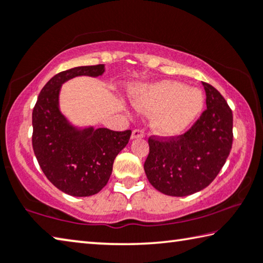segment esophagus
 <instances>
[{
	"label": "esophagus",
	"mask_w": 263,
	"mask_h": 263,
	"mask_svg": "<svg viewBox=\"0 0 263 263\" xmlns=\"http://www.w3.org/2000/svg\"><path fill=\"white\" fill-rule=\"evenodd\" d=\"M145 137V132L144 130H140V128H136V130H133L132 132V136H131V139H140V138H144Z\"/></svg>",
	"instance_id": "1"
}]
</instances>
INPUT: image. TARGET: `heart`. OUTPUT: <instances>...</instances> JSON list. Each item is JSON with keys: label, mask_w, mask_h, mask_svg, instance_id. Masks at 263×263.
I'll list each match as a JSON object with an SVG mask.
<instances>
[{"label": "heart", "mask_w": 263, "mask_h": 263, "mask_svg": "<svg viewBox=\"0 0 263 263\" xmlns=\"http://www.w3.org/2000/svg\"><path fill=\"white\" fill-rule=\"evenodd\" d=\"M132 101L139 110L155 112L151 125L158 136L172 138L182 135L195 122L203 109L204 96L197 88L163 80L137 88Z\"/></svg>", "instance_id": "b5f03b06"}]
</instances>
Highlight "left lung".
Returning <instances> with one entry per match:
<instances>
[{
    "label": "left lung",
    "instance_id": "1",
    "mask_svg": "<svg viewBox=\"0 0 263 263\" xmlns=\"http://www.w3.org/2000/svg\"><path fill=\"white\" fill-rule=\"evenodd\" d=\"M202 84L206 110L190 130L169 139H148L149 153L144 164L146 176L164 195L183 197L206 188L232 148V110L215 87Z\"/></svg>",
    "mask_w": 263,
    "mask_h": 263
}]
</instances>
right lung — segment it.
<instances>
[{"label":"right lung","mask_w":263,"mask_h":263,"mask_svg":"<svg viewBox=\"0 0 263 263\" xmlns=\"http://www.w3.org/2000/svg\"><path fill=\"white\" fill-rule=\"evenodd\" d=\"M104 65L81 66L53 77L42 89L32 111V147L44 174L62 193L86 197L104 188L118 153L131 131L77 127L59 108L62 83L77 77L97 78Z\"/></svg>","instance_id":"add662e5"}]
</instances>
